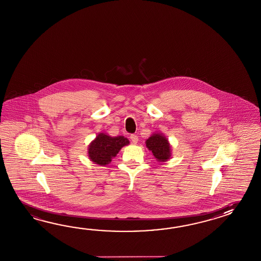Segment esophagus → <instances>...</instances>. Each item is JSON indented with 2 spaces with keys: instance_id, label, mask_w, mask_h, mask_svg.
I'll use <instances>...</instances> for the list:
<instances>
[{
  "instance_id": "1",
  "label": "esophagus",
  "mask_w": 261,
  "mask_h": 261,
  "mask_svg": "<svg viewBox=\"0 0 261 261\" xmlns=\"http://www.w3.org/2000/svg\"><path fill=\"white\" fill-rule=\"evenodd\" d=\"M129 138L132 140L133 144H137V142H138V136H137V135H135V134H132V135L129 136Z\"/></svg>"
}]
</instances>
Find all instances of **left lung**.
<instances>
[{
    "label": "left lung",
    "instance_id": "1",
    "mask_svg": "<svg viewBox=\"0 0 261 261\" xmlns=\"http://www.w3.org/2000/svg\"><path fill=\"white\" fill-rule=\"evenodd\" d=\"M146 144L159 162H165L171 156L169 142L161 134H153L146 140Z\"/></svg>",
    "mask_w": 261,
    "mask_h": 261
}]
</instances>
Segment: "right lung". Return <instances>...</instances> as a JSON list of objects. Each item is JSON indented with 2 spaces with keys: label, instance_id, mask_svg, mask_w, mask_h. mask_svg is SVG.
<instances>
[{
  "label": "right lung",
  "instance_id": "obj_1",
  "mask_svg": "<svg viewBox=\"0 0 261 261\" xmlns=\"http://www.w3.org/2000/svg\"><path fill=\"white\" fill-rule=\"evenodd\" d=\"M129 144L128 140L123 136L111 137L106 134L97 135L88 148V156L95 164L106 165L115 157L121 147Z\"/></svg>",
  "mask_w": 261,
  "mask_h": 261
}]
</instances>
